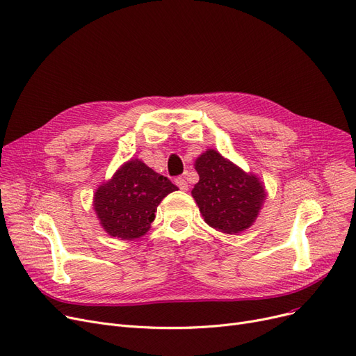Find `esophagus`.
I'll list each match as a JSON object with an SVG mask.
<instances>
[{"mask_svg": "<svg viewBox=\"0 0 356 356\" xmlns=\"http://www.w3.org/2000/svg\"><path fill=\"white\" fill-rule=\"evenodd\" d=\"M175 181H176V184H177L180 191H183V192H184V191H188V189H189V188H188V181H186V179H184L183 176L177 177Z\"/></svg>", "mask_w": 356, "mask_h": 356, "instance_id": "34e87169", "label": "esophagus"}]
</instances>
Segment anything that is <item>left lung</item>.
<instances>
[{
    "label": "left lung",
    "instance_id": "left-lung-1",
    "mask_svg": "<svg viewBox=\"0 0 356 356\" xmlns=\"http://www.w3.org/2000/svg\"><path fill=\"white\" fill-rule=\"evenodd\" d=\"M199 181L192 189L205 222L225 234L250 228L265 204L266 189L256 175L245 173L212 148L195 161Z\"/></svg>",
    "mask_w": 356,
    "mask_h": 356
}]
</instances>
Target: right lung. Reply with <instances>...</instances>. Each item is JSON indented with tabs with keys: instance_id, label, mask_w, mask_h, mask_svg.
Wrapping results in <instances>:
<instances>
[{
	"instance_id": "obj_1",
	"label": "right lung",
	"mask_w": 356,
	"mask_h": 356,
	"mask_svg": "<svg viewBox=\"0 0 356 356\" xmlns=\"http://www.w3.org/2000/svg\"><path fill=\"white\" fill-rule=\"evenodd\" d=\"M177 186L140 159L123 163L92 196V208L111 237L135 240L145 236L156 220L157 207Z\"/></svg>"
}]
</instances>
